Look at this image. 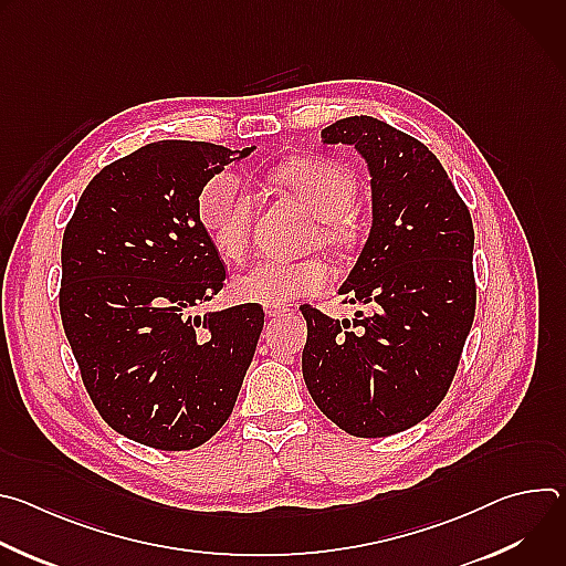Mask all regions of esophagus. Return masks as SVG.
Instances as JSON below:
<instances>
[{
    "label": "esophagus",
    "instance_id": "obj_1",
    "mask_svg": "<svg viewBox=\"0 0 566 566\" xmlns=\"http://www.w3.org/2000/svg\"><path fill=\"white\" fill-rule=\"evenodd\" d=\"M289 311H291V308L284 306V304H266V306H264L266 317H282V315H286Z\"/></svg>",
    "mask_w": 566,
    "mask_h": 566
}]
</instances>
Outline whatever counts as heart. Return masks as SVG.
<instances>
[{"label": "heart", "instance_id": "b5f03b06", "mask_svg": "<svg viewBox=\"0 0 566 566\" xmlns=\"http://www.w3.org/2000/svg\"><path fill=\"white\" fill-rule=\"evenodd\" d=\"M277 181L291 190L315 217L317 237L332 249L354 244L352 210L356 208V181L345 168L322 158L291 160L277 170ZM197 214L223 260H241L249 244L253 197L230 170L212 175L197 199ZM329 282V266L317 260H262L234 280L241 302L286 304L317 293Z\"/></svg>", "mask_w": 566, "mask_h": 566}]
</instances>
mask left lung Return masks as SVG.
Here are the masks:
<instances>
[{
    "label": "left lung",
    "instance_id": "1",
    "mask_svg": "<svg viewBox=\"0 0 566 566\" xmlns=\"http://www.w3.org/2000/svg\"><path fill=\"white\" fill-rule=\"evenodd\" d=\"M354 145L371 188V228L338 289L356 311L334 319L302 306V376L340 430L389 437L421 423L446 396L474 317L472 219L439 158L371 116L322 129Z\"/></svg>",
    "mask_w": 566,
    "mask_h": 566
}]
</instances>
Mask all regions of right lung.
<instances>
[{
  "instance_id": "1",
  "label": "right lung",
  "mask_w": 566,
  "mask_h": 566,
  "mask_svg": "<svg viewBox=\"0 0 566 566\" xmlns=\"http://www.w3.org/2000/svg\"><path fill=\"white\" fill-rule=\"evenodd\" d=\"M253 147L156 140L103 168L62 239L60 315L101 417L158 450L230 417L264 327L260 304L197 315L226 271L197 214L203 184Z\"/></svg>"
}]
</instances>
